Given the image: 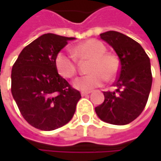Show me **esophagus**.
Returning a JSON list of instances; mask_svg holds the SVG:
<instances>
[{
  "mask_svg": "<svg viewBox=\"0 0 161 161\" xmlns=\"http://www.w3.org/2000/svg\"><path fill=\"white\" fill-rule=\"evenodd\" d=\"M89 93H90V91H83V92H81V95L82 96H86V95H87Z\"/></svg>",
  "mask_w": 161,
  "mask_h": 161,
  "instance_id": "esophagus-1",
  "label": "esophagus"
}]
</instances>
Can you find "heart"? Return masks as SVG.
<instances>
[{"mask_svg": "<svg viewBox=\"0 0 161 161\" xmlns=\"http://www.w3.org/2000/svg\"><path fill=\"white\" fill-rule=\"evenodd\" d=\"M106 47L99 40L89 39L73 49V55L58 52L54 64L57 73L63 78H73L77 73L75 57L79 60H90L87 75L74 81L73 85L79 90H90L102 86L105 80L114 79L119 71V60L116 56L106 53Z\"/></svg>", "mask_w": 161, "mask_h": 161, "instance_id": "1", "label": "heart"}]
</instances>
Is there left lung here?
I'll list each match as a JSON object with an SVG mask.
<instances>
[{
    "instance_id": "8db88e82",
    "label": "left lung",
    "mask_w": 161,
    "mask_h": 161,
    "mask_svg": "<svg viewBox=\"0 0 161 161\" xmlns=\"http://www.w3.org/2000/svg\"><path fill=\"white\" fill-rule=\"evenodd\" d=\"M120 60L115 91H103L104 102L95 108L98 116L113 125H126L144 111L152 86L150 59L139 43L118 31L101 33Z\"/></svg>"
}]
</instances>
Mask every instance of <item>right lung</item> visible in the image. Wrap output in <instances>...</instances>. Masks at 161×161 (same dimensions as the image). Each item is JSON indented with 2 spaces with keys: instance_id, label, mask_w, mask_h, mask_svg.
I'll return each mask as SVG.
<instances>
[{
  "instance_id": "right-lung-1",
  "label": "right lung",
  "mask_w": 161,
  "mask_h": 161,
  "mask_svg": "<svg viewBox=\"0 0 161 161\" xmlns=\"http://www.w3.org/2000/svg\"><path fill=\"white\" fill-rule=\"evenodd\" d=\"M74 38L47 33L25 47L12 68L11 92L24 119L53 130L74 116L80 92L56 71L57 54Z\"/></svg>"
}]
</instances>
